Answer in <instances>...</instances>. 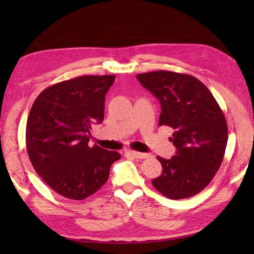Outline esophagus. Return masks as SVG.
Wrapping results in <instances>:
<instances>
[{
    "instance_id": "34e87169",
    "label": "esophagus",
    "mask_w": 254,
    "mask_h": 254,
    "mask_svg": "<svg viewBox=\"0 0 254 254\" xmlns=\"http://www.w3.org/2000/svg\"><path fill=\"white\" fill-rule=\"evenodd\" d=\"M127 154H130V156L137 158V159L151 158V154L150 153H142V152H136V151H127Z\"/></svg>"
}]
</instances>
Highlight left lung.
Returning a JSON list of instances; mask_svg holds the SVG:
<instances>
[{
	"label": "left lung",
	"instance_id": "left-lung-1",
	"mask_svg": "<svg viewBox=\"0 0 254 254\" xmlns=\"http://www.w3.org/2000/svg\"><path fill=\"white\" fill-rule=\"evenodd\" d=\"M161 105L159 126L174 128L177 149L169 160L157 157L162 174L152 185L170 199L195 196L220 169L227 144L224 113L206 86L194 76L168 70L136 75Z\"/></svg>",
	"mask_w": 254,
	"mask_h": 254
}]
</instances>
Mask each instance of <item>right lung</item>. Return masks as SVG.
<instances>
[{
  "label": "right lung",
  "mask_w": 254,
  "mask_h": 254,
  "mask_svg": "<svg viewBox=\"0 0 254 254\" xmlns=\"http://www.w3.org/2000/svg\"><path fill=\"white\" fill-rule=\"evenodd\" d=\"M115 75L79 76L44 89L30 110L25 143L34 170L66 198L96 192L121 154L89 147L92 124L104 120L105 94Z\"/></svg>",
  "instance_id": "1"
}]
</instances>
